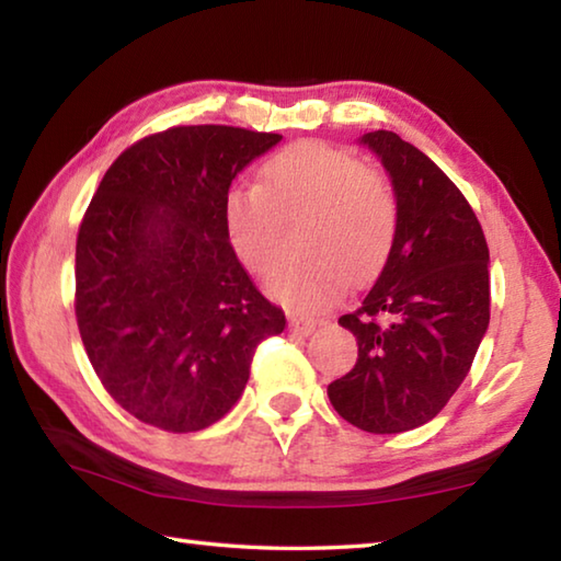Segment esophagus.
<instances>
[{
	"label": "esophagus",
	"mask_w": 561,
	"mask_h": 561,
	"mask_svg": "<svg viewBox=\"0 0 561 561\" xmlns=\"http://www.w3.org/2000/svg\"><path fill=\"white\" fill-rule=\"evenodd\" d=\"M289 329L299 335H309L316 329V319L304 313H289Z\"/></svg>",
	"instance_id": "34e87169"
}]
</instances>
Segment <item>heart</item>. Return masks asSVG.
I'll return each instance as SVG.
<instances>
[{"label": "heart", "instance_id": "heart-1", "mask_svg": "<svg viewBox=\"0 0 561 561\" xmlns=\"http://www.w3.org/2000/svg\"><path fill=\"white\" fill-rule=\"evenodd\" d=\"M311 216L304 236L309 260L270 274L272 297L316 309L343 282L368 277L385 262L397 232V201L387 181L325 141H294L260 171L257 186H236L226 198L232 250L252 272L282 260L284 220Z\"/></svg>", "mask_w": 561, "mask_h": 561}]
</instances>
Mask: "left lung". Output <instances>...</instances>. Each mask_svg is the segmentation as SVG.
<instances>
[{
	"label": "left lung",
	"instance_id": "obj_1",
	"mask_svg": "<svg viewBox=\"0 0 561 561\" xmlns=\"http://www.w3.org/2000/svg\"><path fill=\"white\" fill-rule=\"evenodd\" d=\"M360 145L392 179L397 232L380 277L339 319L358 360L329 400L363 432L400 434L434 420L471 370L491 321V257L473 208L430 157L387 129Z\"/></svg>",
	"mask_w": 561,
	"mask_h": 561
}]
</instances>
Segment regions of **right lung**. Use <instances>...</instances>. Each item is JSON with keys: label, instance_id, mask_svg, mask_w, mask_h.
I'll use <instances>...</instances> for the list:
<instances>
[{"label": "right lung", "instance_id": "add662e5", "mask_svg": "<svg viewBox=\"0 0 561 561\" xmlns=\"http://www.w3.org/2000/svg\"><path fill=\"white\" fill-rule=\"evenodd\" d=\"M282 135L171 127L122 151L76 242V319L100 382L157 430L216 424L287 325L230 245V183Z\"/></svg>", "mask_w": 561, "mask_h": 561}]
</instances>
